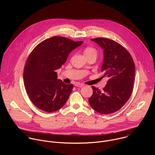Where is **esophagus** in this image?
<instances>
[{
	"label": "esophagus",
	"mask_w": 155,
	"mask_h": 155,
	"mask_svg": "<svg viewBox=\"0 0 155 155\" xmlns=\"http://www.w3.org/2000/svg\"><path fill=\"white\" fill-rule=\"evenodd\" d=\"M75 86H77V87H81L83 86H84V84H82V83H75Z\"/></svg>",
	"instance_id": "obj_1"
}]
</instances>
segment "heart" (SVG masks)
<instances>
[{"mask_svg": "<svg viewBox=\"0 0 155 155\" xmlns=\"http://www.w3.org/2000/svg\"><path fill=\"white\" fill-rule=\"evenodd\" d=\"M84 54L85 56V57H89V56H95L96 57L97 55V50L91 47H86L84 50Z\"/></svg>", "mask_w": 155, "mask_h": 155, "instance_id": "obj_1", "label": "heart"}]
</instances>
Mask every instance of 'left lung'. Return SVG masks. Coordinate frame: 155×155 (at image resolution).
<instances>
[{"label":"left lung","mask_w":155,"mask_h":155,"mask_svg":"<svg viewBox=\"0 0 155 155\" xmlns=\"http://www.w3.org/2000/svg\"><path fill=\"white\" fill-rule=\"evenodd\" d=\"M104 50L101 68L104 76L108 78L101 91L92 86L93 93L90 105L97 112L110 114L120 110L129 100L134 82L135 65L128 51L117 41L107 38L91 39Z\"/></svg>","instance_id":"obj_1"}]
</instances>
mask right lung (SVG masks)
Returning a JSON list of instances; mask_svg holds the SVG:
<instances>
[{"instance_id": "add662e5", "label": "right lung", "mask_w": 155, "mask_h": 155, "mask_svg": "<svg viewBox=\"0 0 155 155\" xmlns=\"http://www.w3.org/2000/svg\"><path fill=\"white\" fill-rule=\"evenodd\" d=\"M82 43V41L55 36L40 42L30 53L25 65L23 80L31 101L38 108L53 112L67 102L74 85L58 79L56 70Z\"/></svg>"}]
</instances>
